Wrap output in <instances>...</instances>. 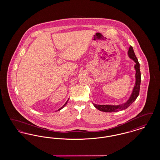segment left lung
Instances as JSON below:
<instances>
[{"label":"left lung","mask_w":160,"mask_h":160,"mask_svg":"<svg viewBox=\"0 0 160 160\" xmlns=\"http://www.w3.org/2000/svg\"><path fill=\"white\" fill-rule=\"evenodd\" d=\"M128 55L129 58L132 59L136 63L134 65V68L136 70V82L135 85L133 88L132 92L131 93V96L129 97V99L125 103L120 104V105H98L95 104L93 103V105L94 107L99 110L101 112H119L127 109L128 107L130 106L133 102L137 99V97L139 95L140 91V83H141V74H140V64L138 63V61L136 58V56L134 53L133 48L132 46H130L128 52Z\"/></svg>","instance_id":"1"}]
</instances>
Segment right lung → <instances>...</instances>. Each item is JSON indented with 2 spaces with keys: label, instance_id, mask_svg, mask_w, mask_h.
Here are the masks:
<instances>
[{
  "label": "right lung",
  "instance_id": "obj_1",
  "mask_svg": "<svg viewBox=\"0 0 160 160\" xmlns=\"http://www.w3.org/2000/svg\"><path fill=\"white\" fill-rule=\"evenodd\" d=\"M68 100H69V98H68V100H67V102H65V104H64V105H63V106L62 107H61V108H59V110H61V109H62V108H63V107H64L65 106H66V104H67V102H68Z\"/></svg>",
  "mask_w": 160,
  "mask_h": 160
}]
</instances>
